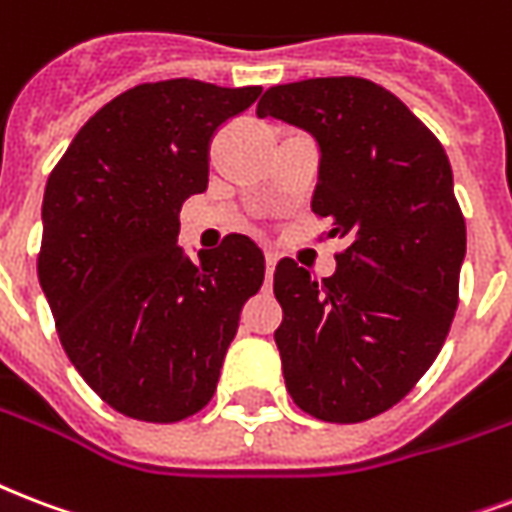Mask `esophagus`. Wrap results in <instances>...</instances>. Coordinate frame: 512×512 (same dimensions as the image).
Instances as JSON below:
<instances>
[{
    "mask_svg": "<svg viewBox=\"0 0 512 512\" xmlns=\"http://www.w3.org/2000/svg\"><path fill=\"white\" fill-rule=\"evenodd\" d=\"M273 268H276V255L273 252H265V282L273 279Z\"/></svg>",
    "mask_w": 512,
    "mask_h": 512,
    "instance_id": "obj_1",
    "label": "esophagus"
}]
</instances>
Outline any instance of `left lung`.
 <instances>
[{"mask_svg": "<svg viewBox=\"0 0 512 512\" xmlns=\"http://www.w3.org/2000/svg\"><path fill=\"white\" fill-rule=\"evenodd\" d=\"M268 115L317 139L311 212L349 241L322 282L290 257L276 265L284 384L322 421L373 419L427 373L454 322L467 228L451 163L395 93L362 77L273 85L257 101Z\"/></svg>", "mask_w": 512, "mask_h": 512, "instance_id": "1", "label": "left lung"}]
</instances>
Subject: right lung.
I'll list each match as a JSON object with an SVG mask.
<instances>
[{
    "instance_id": "obj_1",
    "label": "right lung",
    "mask_w": 512,
    "mask_h": 512,
    "mask_svg": "<svg viewBox=\"0 0 512 512\" xmlns=\"http://www.w3.org/2000/svg\"><path fill=\"white\" fill-rule=\"evenodd\" d=\"M260 91L187 77L136 85L50 171L39 284L66 357L123 416L171 424L201 411L263 284V252L241 233L198 263L177 244L179 209L209 185L214 131Z\"/></svg>"
}]
</instances>
